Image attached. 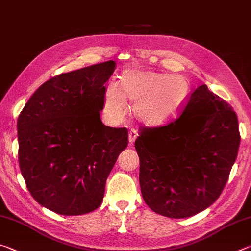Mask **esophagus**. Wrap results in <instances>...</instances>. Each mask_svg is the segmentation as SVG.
I'll list each match as a JSON object with an SVG mask.
<instances>
[{
  "label": "esophagus",
  "mask_w": 251,
  "mask_h": 251,
  "mask_svg": "<svg viewBox=\"0 0 251 251\" xmlns=\"http://www.w3.org/2000/svg\"><path fill=\"white\" fill-rule=\"evenodd\" d=\"M137 136H138V134H137V131H136L135 129H130V130H129V133H128V137H129V143H130V145H133V144L135 143L136 138H137Z\"/></svg>",
  "instance_id": "1"
}]
</instances>
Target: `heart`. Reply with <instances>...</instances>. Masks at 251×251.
I'll return each mask as SVG.
<instances>
[{"instance_id": "b5f03b06", "label": "heart", "mask_w": 251, "mask_h": 251, "mask_svg": "<svg viewBox=\"0 0 251 251\" xmlns=\"http://www.w3.org/2000/svg\"><path fill=\"white\" fill-rule=\"evenodd\" d=\"M192 92V83L184 75L126 70L118 84L112 82L106 85L103 109L110 121L120 122L127 114L129 104L139 123L159 126L180 115Z\"/></svg>"}]
</instances>
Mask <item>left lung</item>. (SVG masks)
I'll return each instance as SVG.
<instances>
[{
	"instance_id": "obj_1",
	"label": "left lung",
	"mask_w": 251,
	"mask_h": 251,
	"mask_svg": "<svg viewBox=\"0 0 251 251\" xmlns=\"http://www.w3.org/2000/svg\"><path fill=\"white\" fill-rule=\"evenodd\" d=\"M239 144L231 106L207 85L197 87L179 118L166 126L141 128L135 148L144 201L169 218L205 210L222 194Z\"/></svg>"
}]
</instances>
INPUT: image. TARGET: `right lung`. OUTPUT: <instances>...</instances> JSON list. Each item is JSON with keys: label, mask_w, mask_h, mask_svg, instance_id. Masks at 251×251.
<instances>
[{"label": "right lung", "mask_w": 251, "mask_h": 251, "mask_svg": "<svg viewBox=\"0 0 251 251\" xmlns=\"http://www.w3.org/2000/svg\"><path fill=\"white\" fill-rule=\"evenodd\" d=\"M108 61L64 73L37 88L18 120L19 163L35 201L59 215L99 208L106 179L128 144L127 128L103 124Z\"/></svg>", "instance_id": "add662e5"}]
</instances>
